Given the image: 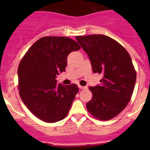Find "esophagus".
Listing matches in <instances>:
<instances>
[{
  "instance_id": "34e87169",
  "label": "esophagus",
  "mask_w": 150,
  "mask_h": 150,
  "mask_svg": "<svg viewBox=\"0 0 150 150\" xmlns=\"http://www.w3.org/2000/svg\"><path fill=\"white\" fill-rule=\"evenodd\" d=\"M79 88H80V89H86V86H80V85H79Z\"/></svg>"
}]
</instances>
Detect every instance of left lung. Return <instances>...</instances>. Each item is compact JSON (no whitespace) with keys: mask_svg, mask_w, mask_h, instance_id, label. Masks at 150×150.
<instances>
[{"mask_svg":"<svg viewBox=\"0 0 150 150\" xmlns=\"http://www.w3.org/2000/svg\"><path fill=\"white\" fill-rule=\"evenodd\" d=\"M94 73L103 75L100 85L89 87L92 98L86 104L94 117L103 121L120 114L128 105L136 82L131 56L117 41L103 34L77 36Z\"/></svg>","mask_w":150,"mask_h":150,"instance_id":"8db88e82","label":"left lung"}]
</instances>
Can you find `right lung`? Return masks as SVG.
<instances>
[{"label":"right lung","mask_w":150,"mask_h":150,"mask_svg":"<svg viewBox=\"0 0 150 150\" xmlns=\"http://www.w3.org/2000/svg\"><path fill=\"white\" fill-rule=\"evenodd\" d=\"M80 46L66 37H43L24 55L18 68L19 95L35 116L53 123L65 118L79 91L76 84H57L67 56Z\"/></svg>","instance_id":"1"}]
</instances>
